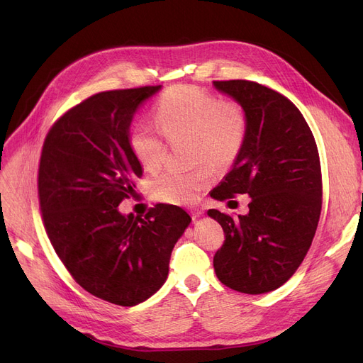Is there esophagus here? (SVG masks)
I'll return each instance as SVG.
<instances>
[{
  "label": "esophagus",
  "instance_id": "obj_1",
  "mask_svg": "<svg viewBox=\"0 0 363 363\" xmlns=\"http://www.w3.org/2000/svg\"><path fill=\"white\" fill-rule=\"evenodd\" d=\"M191 215H193L194 219H196V218H200V216L203 215V208H201V207H193V208H191Z\"/></svg>",
  "mask_w": 363,
  "mask_h": 363
}]
</instances>
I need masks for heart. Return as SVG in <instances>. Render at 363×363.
Listing matches in <instances>:
<instances>
[{
	"label": "heart",
	"mask_w": 363,
	"mask_h": 363,
	"mask_svg": "<svg viewBox=\"0 0 363 363\" xmlns=\"http://www.w3.org/2000/svg\"><path fill=\"white\" fill-rule=\"evenodd\" d=\"M155 119L170 141L193 140L194 163L208 162L215 167L233 164L247 138V114L242 106L193 85L167 89L155 107ZM129 145L133 156L147 172H157L166 159V144L156 130L135 126ZM213 181L211 166L194 170H166L151 184L156 199L172 204H191Z\"/></svg>",
	"instance_id": "1"
}]
</instances>
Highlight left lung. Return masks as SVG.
I'll return each mask as SVG.
<instances>
[{
    "label": "left lung",
    "instance_id": "left-lung-1",
    "mask_svg": "<svg viewBox=\"0 0 363 363\" xmlns=\"http://www.w3.org/2000/svg\"><path fill=\"white\" fill-rule=\"evenodd\" d=\"M213 85L242 106L249 122L242 151L213 199L252 197L245 215L207 212L225 233L215 272L235 291L269 293L293 277L316 233L322 207L318 147L300 110L279 92L241 79Z\"/></svg>",
    "mask_w": 363,
    "mask_h": 363
}]
</instances>
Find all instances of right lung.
I'll use <instances>...</instances> for the list:
<instances>
[{
    "mask_svg": "<svg viewBox=\"0 0 363 363\" xmlns=\"http://www.w3.org/2000/svg\"><path fill=\"white\" fill-rule=\"evenodd\" d=\"M162 85L114 89L72 107L47 133L38 196L57 256L92 296L135 306L160 290L191 218L159 204L143 218L122 215L143 167L129 145L137 108Z\"/></svg>",
    "mask_w": 363,
    "mask_h": 363,
    "instance_id": "obj_1",
    "label": "right lung"
}]
</instances>
